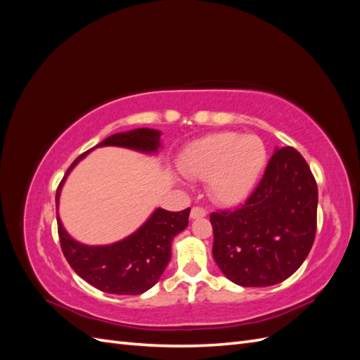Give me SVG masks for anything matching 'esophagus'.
<instances>
[{"label": "esophagus", "mask_w": 360, "mask_h": 360, "mask_svg": "<svg viewBox=\"0 0 360 360\" xmlns=\"http://www.w3.org/2000/svg\"><path fill=\"white\" fill-rule=\"evenodd\" d=\"M207 214V212L202 209V207H193L191 210V219H201Z\"/></svg>", "instance_id": "34e87169"}]
</instances>
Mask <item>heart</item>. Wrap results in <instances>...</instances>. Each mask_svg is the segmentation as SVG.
Instances as JSON below:
<instances>
[{"label":"heart","mask_w":360,"mask_h":360,"mask_svg":"<svg viewBox=\"0 0 360 360\" xmlns=\"http://www.w3.org/2000/svg\"><path fill=\"white\" fill-rule=\"evenodd\" d=\"M267 148L257 135L216 132L195 139L179 158L186 179L209 181L210 195L222 204L245 201L263 172Z\"/></svg>","instance_id":"obj_1"}]
</instances>
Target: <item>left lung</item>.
Instances as JSON below:
<instances>
[{
  "instance_id": "left-lung-1",
  "label": "left lung",
  "mask_w": 360,
  "mask_h": 360,
  "mask_svg": "<svg viewBox=\"0 0 360 360\" xmlns=\"http://www.w3.org/2000/svg\"><path fill=\"white\" fill-rule=\"evenodd\" d=\"M319 189L296 148H276L252 195L210 214L213 258L231 282L270 287L290 278L312 248Z\"/></svg>"
}]
</instances>
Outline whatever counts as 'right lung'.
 Listing matches in <instances>:
<instances>
[{"label":"right lung","instance_id":"1","mask_svg":"<svg viewBox=\"0 0 360 360\" xmlns=\"http://www.w3.org/2000/svg\"><path fill=\"white\" fill-rule=\"evenodd\" d=\"M160 135L156 129L141 127L108 136L96 147L115 146L156 155L160 148ZM91 150L76 159L63 177L56 195L57 210L64 181ZM189 213L191 209L181 212L156 209L134 234L112 245L101 246L76 242L64 230L57 213L60 245L70 267L90 285L111 294H141L153 287L162 276L171 258L172 238L188 226Z\"/></svg>","mask_w":360,"mask_h":360}]
</instances>
